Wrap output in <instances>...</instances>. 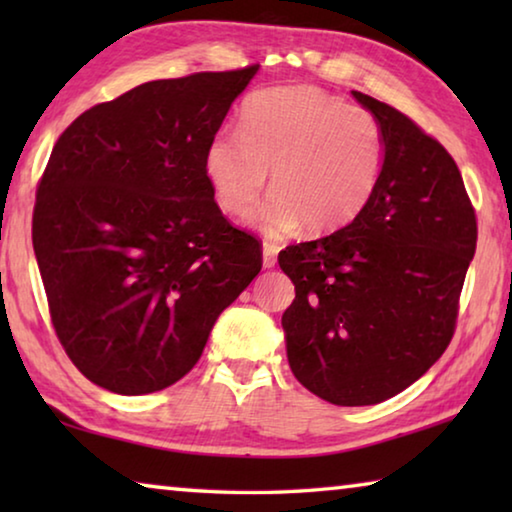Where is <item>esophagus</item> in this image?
<instances>
[{
  "label": "esophagus",
  "instance_id": "esophagus-1",
  "mask_svg": "<svg viewBox=\"0 0 512 512\" xmlns=\"http://www.w3.org/2000/svg\"><path fill=\"white\" fill-rule=\"evenodd\" d=\"M277 248L275 244H264V268H273L277 264Z\"/></svg>",
  "mask_w": 512,
  "mask_h": 512
}]
</instances>
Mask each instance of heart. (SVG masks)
I'll return each mask as SVG.
<instances>
[{"label":"heart","instance_id":"b5f03b06","mask_svg":"<svg viewBox=\"0 0 512 512\" xmlns=\"http://www.w3.org/2000/svg\"><path fill=\"white\" fill-rule=\"evenodd\" d=\"M377 117L314 85L255 92L241 108V135L223 131L205 151V176L223 212L246 214L268 185L275 194L250 214L266 237L332 232L357 216L384 169Z\"/></svg>","mask_w":512,"mask_h":512}]
</instances>
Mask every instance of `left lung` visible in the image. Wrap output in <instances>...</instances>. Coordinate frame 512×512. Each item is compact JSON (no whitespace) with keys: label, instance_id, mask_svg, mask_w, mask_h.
Segmentation results:
<instances>
[{"label":"left lung","instance_id":"left-lung-1","mask_svg":"<svg viewBox=\"0 0 512 512\" xmlns=\"http://www.w3.org/2000/svg\"><path fill=\"white\" fill-rule=\"evenodd\" d=\"M384 131V169L345 228L277 257L296 284L284 311L293 375L336 406L379 404L420 379L452 341L476 250L461 171L436 137L352 92Z\"/></svg>","mask_w":512,"mask_h":512}]
</instances>
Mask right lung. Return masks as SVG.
Listing matches in <instances>:
<instances>
[{"mask_svg":"<svg viewBox=\"0 0 512 512\" xmlns=\"http://www.w3.org/2000/svg\"><path fill=\"white\" fill-rule=\"evenodd\" d=\"M259 65L142 83L54 144L33 207L51 325L92 384L162 391L201 359L221 311L262 271L225 219L205 151Z\"/></svg>","mask_w":512,"mask_h":512,"instance_id":"1","label":"right lung"}]
</instances>
